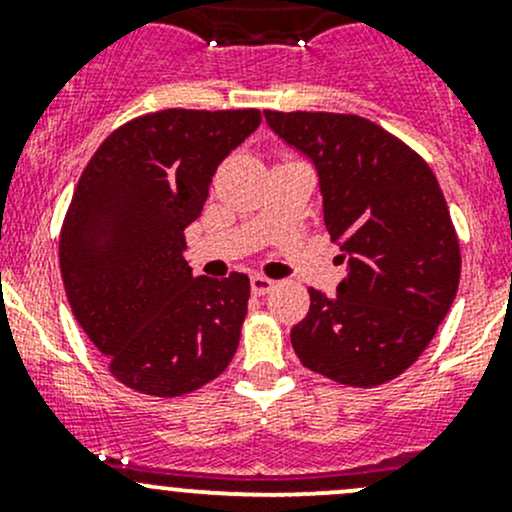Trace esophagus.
Here are the masks:
<instances>
[{"label":"esophagus","mask_w":512,"mask_h":512,"mask_svg":"<svg viewBox=\"0 0 512 512\" xmlns=\"http://www.w3.org/2000/svg\"><path fill=\"white\" fill-rule=\"evenodd\" d=\"M272 287H275V282L267 280V277H262V275H252V277H250V289H252V294H267Z\"/></svg>","instance_id":"1"}]
</instances>
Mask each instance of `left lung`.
I'll use <instances>...</instances> for the list:
<instances>
[{
    "instance_id": "left-lung-1",
    "label": "left lung",
    "mask_w": 512,
    "mask_h": 512,
    "mask_svg": "<svg viewBox=\"0 0 512 512\" xmlns=\"http://www.w3.org/2000/svg\"><path fill=\"white\" fill-rule=\"evenodd\" d=\"M265 121L317 170L324 225L347 262L337 297L309 289L294 352L339 384H384L414 364L456 299L461 252L436 175L361 116L265 111Z\"/></svg>"
}]
</instances>
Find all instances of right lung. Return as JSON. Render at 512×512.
<instances>
[{"label":"right lung","instance_id":"1","mask_svg":"<svg viewBox=\"0 0 512 512\" xmlns=\"http://www.w3.org/2000/svg\"><path fill=\"white\" fill-rule=\"evenodd\" d=\"M260 121L255 108L148 113L113 131L76 185L59 240L66 297L111 374L141 394L200 389L237 352L250 280L195 277L183 230Z\"/></svg>","mask_w":512,"mask_h":512}]
</instances>
